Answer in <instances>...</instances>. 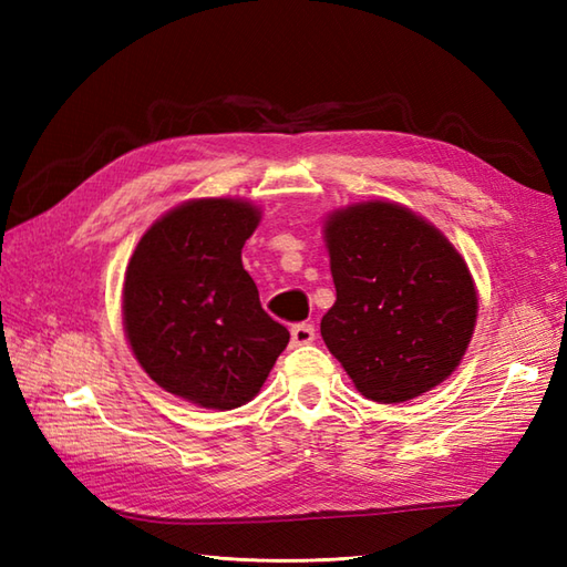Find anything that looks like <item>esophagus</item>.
<instances>
[{
  "label": "esophagus",
  "instance_id": "esophagus-1",
  "mask_svg": "<svg viewBox=\"0 0 567 567\" xmlns=\"http://www.w3.org/2000/svg\"><path fill=\"white\" fill-rule=\"evenodd\" d=\"M315 327L311 323H297V327H292V346H309L311 341H315Z\"/></svg>",
  "mask_w": 567,
  "mask_h": 567
}]
</instances>
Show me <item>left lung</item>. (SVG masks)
I'll use <instances>...</instances> for the list:
<instances>
[{
  "mask_svg": "<svg viewBox=\"0 0 567 567\" xmlns=\"http://www.w3.org/2000/svg\"><path fill=\"white\" fill-rule=\"evenodd\" d=\"M323 240L336 302L321 336L355 390L400 404L449 380L477 321L475 280L451 240L388 199L331 212Z\"/></svg>",
  "mask_w": 567,
  "mask_h": 567,
  "instance_id": "1",
  "label": "left lung"
}]
</instances>
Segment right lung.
I'll use <instances>...</instances> for the list:
<instances>
[{"instance_id": "right-lung-1", "label": "right lung", "mask_w": 567, "mask_h": 567, "mask_svg": "<svg viewBox=\"0 0 567 567\" xmlns=\"http://www.w3.org/2000/svg\"><path fill=\"white\" fill-rule=\"evenodd\" d=\"M260 209L236 197L177 204L128 258L122 319L146 375L204 406L236 409L268 380L290 331L260 307L240 250Z\"/></svg>"}]
</instances>
